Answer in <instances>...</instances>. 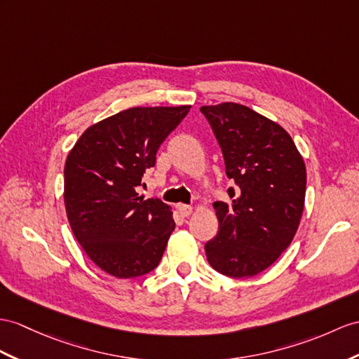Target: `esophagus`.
I'll use <instances>...</instances> for the list:
<instances>
[{
  "label": "esophagus",
  "mask_w": 359,
  "mask_h": 359,
  "mask_svg": "<svg viewBox=\"0 0 359 359\" xmlns=\"http://www.w3.org/2000/svg\"><path fill=\"white\" fill-rule=\"evenodd\" d=\"M177 208H178L180 215H181V216H184V217H187V216L191 213V207H190V205L180 204V205H177Z\"/></svg>",
  "instance_id": "34e87169"
}]
</instances>
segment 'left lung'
<instances>
[{
	"label": "left lung",
	"mask_w": 359,
	"mask_h": 359,
	"mask_svg": "<svg viewBox=\"0 0 359 359\" xmlns=\"http://www.w3.org/2000/svg\"><path fill=\"white\" fill-rule=\"evenodd\" d=\"M221 146L230 203L216 201L219 230L205 243L208 264L229 277H251L290 247L302 219L306 168L291 135L239 103L203 107Z\"/></svg>",
	"instance_id": "obj_1"
}]
</instances>
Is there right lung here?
Returning a JSON list of instances; mask_svg holds the SVG:
<instances>
[{"mask_svg": "<svg viewBox=\"0 0 359 359\" xmlns=\"http://www.w3.org/2000/svg\"><path fill=\"white\" fill-rule=\"evenodd\" d=\"M190 107L129 108L90 126L67 156L65 208L74 238L104 273L133 278L158 266L172 212L137 189Z\"/></svg>", "mask_w": 359, "mask_h": 359, "instance_id": "obj_1", "label": "right lung"}]
</instances>
